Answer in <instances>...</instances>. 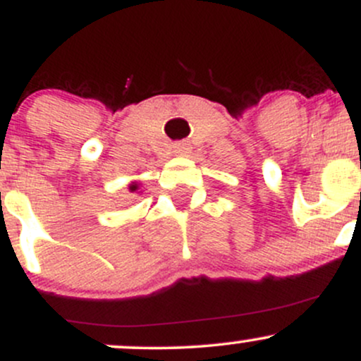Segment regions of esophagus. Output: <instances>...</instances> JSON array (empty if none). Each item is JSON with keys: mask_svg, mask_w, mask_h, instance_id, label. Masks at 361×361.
I'll return each mask as SVG.
<instances>
[{"mask_svg": "<svg viewBox=\"0 0 361 361\" xmlns=\"http://www.w3.org/2000/svg\"><path fill=\"white\" fill-rule=\"evenodd\" d=\"M175 154H178V156H183L185 152H188V149H190V144L188 142H185V140H181V142H176L175 144Z\"/></svg>", "mask_w": 361, "mask_h": 361, "instance_id": "esophagus-1", "label": "esophagus"}]
</instances>
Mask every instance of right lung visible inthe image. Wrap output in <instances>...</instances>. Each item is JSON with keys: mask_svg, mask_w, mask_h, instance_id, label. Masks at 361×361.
<instances>
[{"mask_svg": "<svg viewBox=\"0 0 361 361\" xmlns=\"http://www.w3.org/2000/svg\"><path fill=\"white\" fill-rule=\"evenodd\" d=\"M128 190H130V192H135V190H139V185L134 181V183L128 185Z\"/></svg>", "mask_w": 361, "mask_h": 361, "instance_id": "add662e5", "label": "right lung"}]
</instances>
